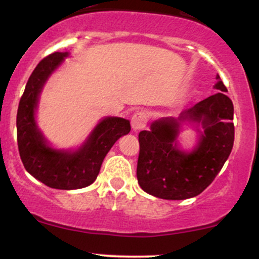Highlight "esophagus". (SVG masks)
<instances>
[{"label": "esophagus", "instance_id": "obj_1", "mask_svg": "<svg viewBox=\"0 0 259 259\" xmlns=\"http://www.w3.org/2000/svg\"><path fill=\"white\" fill-rule=\"evenodd\" d=\"M147 125V115L145 112H136L132 118V126L134 130H141Z\"/></svg>", "mask_w": 259, "mask_h": 259}]
</instances>
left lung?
<instances>
[{"instance_id": "1", "label": "left lung", "mask_w": 259, "mask_h": 259, "mask_svg": "<svg viewBox=\"0 0 259 259\" xmlns=\"http://www.w3.org/2000/svg\"><path fill=\"white\" fill-rule=\"evenodd\" d=\"M219 92L180 113L160 118L151 130L139 134V185L147 194L164 200H186L200 195L212 184L227 162L234 145V106L227 88L217 75ZM185 121L201 123L204 132L194 151L177 147L179 127Z\"/></svg>"}]
</instances>
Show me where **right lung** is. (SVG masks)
<instances>
[{"mask_svg": "<svg viewBox=\"0 0 259 259\" xmlns=\"http://www.w3.org/2000/svg\"><path fill=\"white\" fill-rule=\"evenodd\" d=\"M68 52H55L36 65L26 82L17 112V141L24 168L52 189L75 190L91 185L106 154L118 139L130 132L129 120L108 117L101 120L82 146L74 152L50 147L35 121L42 86Z\"/></svg>", "mask_w": 259, "mask_h": 259, "instance_id": "right-lung-1", "label": "right lung"}]
</instances>
